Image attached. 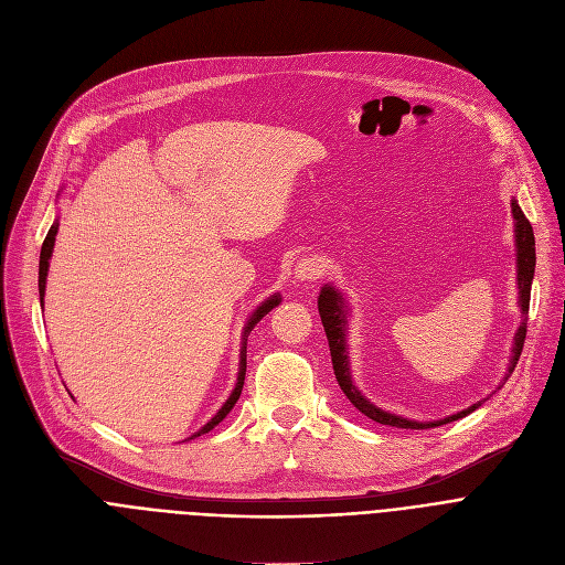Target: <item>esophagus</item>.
<instances>
[{
    "mask_svg": "<svg viewBox=\"0 0 565 565\" xmlns=\"http://www.w3.org/2000/svg\"><path fill=\"white\" fill-rule=\"evenodd\" d=\"M292 275L297 281H316L322 275V263L316 256H302L297 260Z\"/></svg>",
    "mask_w": 565,
    "mask_h": 565,
    "instance_id": "34e87169",
    "label": "esophagus"
}]
</instances>
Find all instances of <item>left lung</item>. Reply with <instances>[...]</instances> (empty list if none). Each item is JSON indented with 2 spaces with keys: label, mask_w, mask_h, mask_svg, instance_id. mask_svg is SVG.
<instances>
[{
  "label": "left lung",
  "mask_w": 565,
  "mask_h": 565,
  "mask_svg": "<svg viewBox=\"0 0 565 565\" xmlns=\"http://www.w3.org/2000/svg\"><path fill=\"white\" fill-rule=\"evenodd\" d=\"M511 215H513V234H515V270H518V307L522 313V322L513 335V348H511V359H509V370L502 377V386L507 384L509 374L513 372L520 352H522V343L524 335H527V311H530V295H532V281H534V270H536V241H534V230L530 220L524 217L522 209L518 206V200H511ZM318 311L322 318V327L327 333L329 341V352H331V363H333V372H335V382L341 386V391L348 395V399L367 416L370 420L380 423V425H388V427H397V429H431V427H440L447 423H455L459 418H466L468 413H472L475 408L481 406V402L470 404L463 411L452 413V416L440 418V420H413V418H404L397 416L393 411H386L377 404H372L354 384L352 380V367H350V345H348V316H350V307L348 299L343 297V292L338 290L331 284H324L320 288L318 295Z\"/></svg>",
  "instance_id": "8db88e82"
}]
</instances>
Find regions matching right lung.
I'll return each instance as SVG.
<instances>
[{"label": "right lung", "mask_w": 565, "mask_h": 565, "mask_svg": "<svg viewBox=\"0 0 565 565\" xmlns=\"http://www.w3.org/2000/svg\"><path fill=\"white\" fill-rule=\"evenodd\" d=\"M56 234H58V220H54V224H52L50 232H47V238H45L43 249H41V263H38V292H41V307H45L47 273H50V258H52V252H54ZM279 302H281V295H279V292H275V295H270V297L266 299V302H260V305L254 309V313L249 316V320H247V324H245V329H243L241 363H238V380H236V386H234L232 395L227 397V402H224V404L217 408L215 416H213V418H211L202 429H198L191 438H185V440H193V438H198V436H202V434H209L215 425H220L224 418H227V413H230V411L234 408V404L238 402L241 391H243V384H245V370H247V335H249V331L256 327V322H258L263 316H268V313H270Z\"/></svg>", "instance_id": "right-lung-1"}]
</instances>
